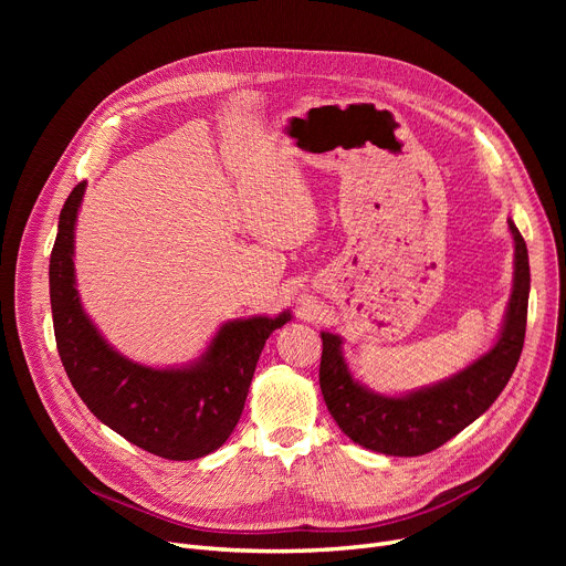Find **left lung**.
<instances>
[{"instance_id": "left-lung-1", "label": "left lung", "mask_w": 566, "mask_h": 566, "mask_svg": "<svg viewBox=\"0 0 566 566\" xmlns=\"http://www.w3.org/2000/svg\"><path fill=\"white\" fill-rule=\"evenodd\" d=\"M507 222L514 235V284L500 335L484 355L454 376L399 397L378 395L350 374L342 353L344 339L321 333V392L353 442L388 457H420L454 438L500 397L521 358L530 298L527 248L516 224Z\"/></svg>"}]
</instances>
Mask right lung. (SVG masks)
<instances>
[{"label": "right lung", "instance_id": "add662e5", "mask_svg": "<svg viewBox=\"0 0 566 566\" xmlns=\"http://www.w3.org/2000/svg\"><path fill=\"white\" fill-rule=\"evenodd\" d=\"M84 190L86 181L69 195L50 254L59 358L86 408L128 442L169 461L211 454L241 420L263 344L291 312L222 323L208 348L184 367L133 363L98 333L75 289V222Z\"/></svg>", "mask_w": 566, "mask_h": 566}]
</instances>
